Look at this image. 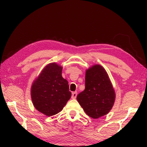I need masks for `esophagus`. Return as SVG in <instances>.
Returning a JSON list of instances; mask_svg holds the SVG:
<instances>
[{"label": "esophagus", "instance_id": "1", "mask_svg": "<svg viewBox=\"0 0 147 147\" xmlns=\"http://www.w3.org/2000/svg\"><path fill=\"white\" fill-rule=\"evenodd\" d=\"M77 95H78L77 92H74L73 93H72V95H71V98H72V99H76V97H77Z\"/></svg>", "mask_w": 147, "mask_h": 147}]
</instances>
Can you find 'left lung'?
Returning <instances> with one entry per match:
<instances>
[{
  "label": "left lung",
  "mask_w": 147,
  "mask_h": 147,
  "mask_svg": "<svg viewBox=\"0 0 147 147\" xmlns=\"http://www.w3.org/2000/svg\"><path fill=\"white\" fill-rule=\"evenodd\" d=\"M115 92L107 72L100 65L86 70L85 90L77 96L87 115L96 119L107 114L115 101Z\"/></svg>",
  "instance_id": "1"
}]
</instances>
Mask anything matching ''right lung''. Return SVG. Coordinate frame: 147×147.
Segmentation results:
<instances>
[{
  "mask_svg": "<svg viewBox=\"0 0 147 147\" xmlns=\"http://www.w3.org/2000/svg\"><path fill=\"white\" fill-rule=\"evenodd\" d=\"M62 68L56 63L48 64L31 86L34 106L47 116L61 112L71 98L68 82L61 76Z\"/></svg>",
  "mask_w": 147,
  "mask_h": 147,
  "instance_id": "add662e5",
  "label": "right lung"
}]
</instances>
